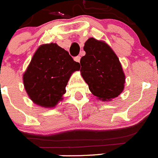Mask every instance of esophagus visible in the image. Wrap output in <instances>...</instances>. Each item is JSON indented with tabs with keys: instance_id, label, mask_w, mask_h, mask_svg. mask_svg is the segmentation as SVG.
<instances>
[{
	"instance_id": "34e87169",
	"label": "esophagus",
	"mask_w": 158,
	"mask_h": 158,
	"mask_svg": "<svg viewBox=\"0 0 158 158\" xmlns=\"http://www.w3.org/2000/svg\"><path fill=\"white\" fill-rule=\"evenodd\" d=\"M74 60L76 61L77 62H80V60H81V56H77L74 58Z\"/></svg>"
}]
</instances>
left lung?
<instances>
[{"label": "left lung", "mask_w": 158, "mask_h": 158, "mask_svg": "<svg viewBox=\"0 0 158 158\" xmlns=\"http://www.w3.org/2000/svg\"><path fill=\"white\" fill-rule=\"evenodd\" d=\"M84 51L81 72L89 90L103 101L117 97L124 89L125 75L115 52L107 43L94 38L85 42Z\"/></svg>", "instance_id": "1"}]
</instances>
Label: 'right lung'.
Masks as SVG:
<instances>
[{"label":"right lung","mask_w":158,"mask_h":158,"mask_svg":"<svg viewBox=\"0 0 158 158\" xmlns=\"http://www.w3.org/2000/svg\"><path fill=\"white\" fill-rule=\"evenodd\" d=\"M80 67L68 51L56 43L41 45L23 73L26 92L35 104L55 107L66 92L65 86L71 74Z\"/></svg>","instance_id":"1"}]
</instances>
